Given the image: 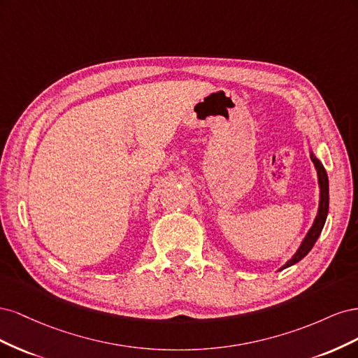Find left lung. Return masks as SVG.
<instances>
[{
    "mask_svg": "<svg viewBox=\"0 0 358 358\" xmlns=\"http://www.w3.org/2000/svg\"><path fill=\"white\" fill-rule=\"evenodd\" d=\"M310 159L313 162V166L317 169V175H318V185H320V206H318V213L315 216V221H313L312 227L309 229L308 234L303 239L301 245L299 246V249L296 251V254L292 255L288 262L280 267L279 270H284L292 264L299 263L301 258H305L310 249L315 245V242L318 241V237L322 231V227L326 224L327 220V213H329V178H327V171L324 169V166L321 164V161L313 155V152L310 150Z\"/></svg>",
    "mask_w": 358,
    "mask_h": 358,
    "instance_id": "obj_1",
    "label": "left lung"
}]
</instances>
